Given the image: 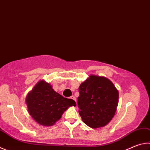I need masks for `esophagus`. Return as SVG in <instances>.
Wrapping results in <instances>:
<instances>
[{"mask_svg": "<svg viewBox=\"0 0 150 150\" xmlns=\"http://www.w3.org/2000/svg\"><path fill=\"white\" fill-rule=\"evenodd\" d=\"M71 98L73 99V100H74L76 102V98H75V97L74 96H71Z\"/></svg>", "mask_w": 150, "mask_h": 150, "instance_id": "esophagus-1", "label": "esophagus"}]
</instances>
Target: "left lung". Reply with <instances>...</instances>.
I'll use <instances>...</instances> for the list:
<instances>
[{"instance_id": "left-lung-1", "label": "left lung", "mask_w": 150, "mask_h": 150, "mask_svg": "<svg viewBox=\"0 0 150 150\" xmlns=\"http://www.w3.org/2000/svg\"><path fill=\"white\" fill-rule=\"evenodd\" d=\"M79 92V113L86 125L97 129L112 119L118 105L119 92L111 81L91 75L81 83Z\"/></svg>"}]
</instances>
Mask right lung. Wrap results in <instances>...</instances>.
Returning a JSON list of instances; mask_svg holds the SVG:
<instances>
[{
    "mask_svg": "<svg viewBox=\"0 0 150 150\" xmlns=\"http://www.w3.org/2000/svg\"><path fill=\"white\" fill-rule=\"evenodd\" d=\"M26 103L30 115L44 126L54 125L68 107L76 105L74 100L57 93L50 84L44 81L38 83L29 92Z\"/></svg>",
    "mask_w": 150,
    "mask_h": 150,
    "instance_id": "right-lung-1",
    "label": "right lung"
}]
</instances>
